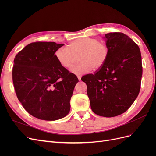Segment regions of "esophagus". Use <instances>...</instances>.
Here are the masks:
<instances>
[{
  "mask_svg": "<svg viewBox=\"0 0 156 156\" xmlns=\"http://www.w3.org/2000/svg\"><path fill=\"white\" fill-rule=\"evenodd\" d=\"M77 78H78V79H79V81H81V76H77Z\"/></svg>",
  "mask_w": 156,
  "mask_h": 156,
  "instance_id": "34e87169",
  "label": "esophagus"
}]
</instances>
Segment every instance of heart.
Listing matches in <instances>:
<instances>
[{
    "label": "heart",
    "mask_w": 156,
    "mask_h": 156,
    "mask_svg": "<svg viewBox=\"0 0 156 156\" xmlns=\"http://www.w3.org/2000/svg\"><path fill=\"white\" fill-rule=\"evenodd\" d=\"M109 53L108 45L92 37H80L68 45V49L61 48L56 51L55 56L58 63L69 69L79 58L80 62L71 69L73 73L80 75L94 68L99 69L105 63Z\"/></svg>",
    "instance_id": "heart-1"
}]
</instances>
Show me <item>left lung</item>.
Masks as SVG:
<instances>
[{"label": "left lung", "instance_id": "obj_1", "mask_svg": "<svg viewBox=\"0 0 156 156\" xmlns=\"http://www.w3.org/2000/svg\"><path fill=\"white\" fill-rule=\"evenodd\" d=\"M109 53L103 67L81 78L92 111L104 117L126 112L138 96L143 74L139 46L122 32L105 35Z\"/></svg>", "mask_w": 156, "mask_h": 156}]
</instances>
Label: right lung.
Returning <instances> with one entry per match:
<instances>
[{
	"mask_svg": "<svg viewBox=\"0 0 156 156\" xmlns=\"http://www.w3.org/2000/svg\"><path fill=\"white\" fill-rule=\"evenodd\" d=\"M63 45L34 42L13 60L12 79L18 100L30 115L40 120H58L70 111L69 101L79 80L55 57L56 51Z\"/></svg>",
	"mask_w": 156,
	"mask_h": 156,
	"instance_id": "obj_1",
	"label": "right lung"
}]
</instances>
